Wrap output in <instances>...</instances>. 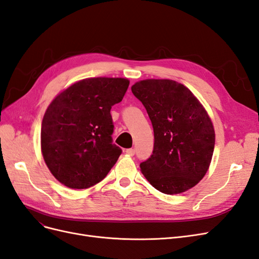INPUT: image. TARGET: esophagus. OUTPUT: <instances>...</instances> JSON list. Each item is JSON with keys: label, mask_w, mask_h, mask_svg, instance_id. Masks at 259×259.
<instances>
[{"label": "esophagus", "mask_w": 259, "mask_h": 259, "mask_svg": "<svg viewBox=\"0 0 259 259\" xmlns=\"http://www.w3.org/2000/svg\"><path fill=\"white\" fill-rule=\"evenodd\" d=\"M125 152H126V154H128V155H134L135 154V149H132V148L126 149Z\"/></svg>", "instance_id": "obj_1"}]
</instances>
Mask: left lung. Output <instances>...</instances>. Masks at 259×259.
Listing matches in <instances>:
<instances>
[{
	"instance_id": "1",
	"label": "left lung",
	"mask_w": 259,
	"mask_h": 259,
	"mask_svg": "<svg viewBox=\"0 0 259 259\" xmlns=\"http://www.w3.org/2000/svg\"><path fill=\"white\" fill-rule=\"evenodd\" d=\"M150 117L153 152L140 170L156 190L178 194L205 176L215 146V131L205 108L182 83L147 79L132 86Z\"/></svg>"
}]
</instances>
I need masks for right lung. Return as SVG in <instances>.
<instances>
[{
  "mask_svg": "<svg viewBox=\"0 0 259 259\" xmlns=\"http://www.w3.org/2000/svg\"><path fill=\"white\" fill-rule=\"evenodd\" d=\"M130 81L88 77L60 92L46 109L41 151L58 182L86 189L103 180L122 152L112 144L111 107L122 101Z\"/></svg>",
  "mask_w": 259,
  "mask_h": 259,
  "instance_id": "obj_1",
  "label": "right lung"
}]
</instances>
